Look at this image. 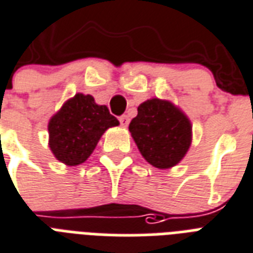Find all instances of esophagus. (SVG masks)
Listing matches in <instances>:
<instances>
[{"label": "esophagus", "instance_id": "esophagus-1", "mask_svg": "<svg viewBox=\"0 0 253 253\" xmlns=\"http://www.w3.org/2000/svg\"><path fill=\"white\" fill-rule=\"evenodd\" d=\"M120 124L123 125L124 128H126V126H128L129 119H128V116H126V115H123V116L120 117Z\"/></svg>", "mask_w": 253, "mask_h": 253}]
</instances>
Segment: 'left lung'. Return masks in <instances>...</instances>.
<instances>
[{"label": "left lung", "mask_w": 253, "mask_h": 253, "mask_svg": "<svg viewBox=\"0 0 253 253\" xmlns=\"http://www.w3.org/2000/svg\"><path fill=\"white\" fill-rule=\"evenodd\" d=\"M129 132L146 161L158 169H170L183 160L193 140L189 117L169 100L158 97L141 103Z\"/></svg>", "instance_id": "8db88e82"}]
</instances>
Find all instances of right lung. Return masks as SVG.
<instances>
[{
    "label": "right lung",
    "mask_w": 253,
    "mask_h": 253,
    "mask_svg": "<svg viewBox=\"0 0 253 253\" xmlns=\"http://www.w3.org/2000/svg\"><path fill=\"white\" fill-rule=\"evenodd\" d=\"M119 124L107 105L96 104L91 95L76 93L48 121V146L64 165H80L87 161L105 130Z\"/></svg>",
    "instance_id": "right-lung-1"
}]
</instances>
